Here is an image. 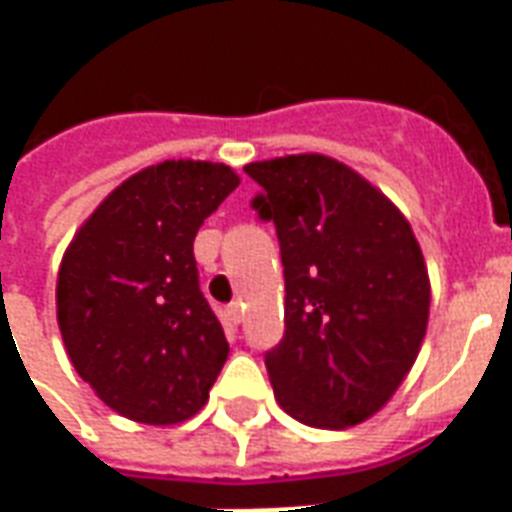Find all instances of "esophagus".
I'll list each match as a JSON object with an SVG mask.
<instances>
[{"label": "esophagus", "instance_id": "1", "mask_svg": "<svg viewBox=\"0 0 512 512\" xmlns=\"http://www.w3.org/2000/svg\"><path fill=\"white\" fill-rule=\"evenodd\" d=\"M227 321L235 323V326L244 321V304H241V301H233V304L227 307Z\"/></svg>", "mask_w": 512, "mask_h": 512}]
</instances>
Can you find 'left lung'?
I'll list each match as a JSON object with an SVG mask.
<instances>
[{
	"mask_svg": "<svg viewBox=\"0 0 512 512\" xmlns=\"http://www.w3.org/2000/svg\"><path fill=\"white\" fill-rule=\"evenodd\" d=\"M252 208L274 222L285 266V337L266 354L279 406L343 430L386 406L428 329L430 279L406 216L321 153L246 164Z\"/></svg>",
	"mask_w": 512,
	"mask_h": 512,
	"instance_id": "8db88e82",
	"label": "left lung"
}]
</instances>
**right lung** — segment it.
<instances>
[{"mask_svg": "<svg viewBox=\"0 0 512 512\" xmlns=\"http://www.w3.org/2000/svg\"><path fill=\"white\" fill-rule=\"evenodd\" d=\"M241 183L213 161H161L123 180L73 235L57 323L76 373L145 425L194 417L230 345L200 290L194 235Z\"/></svg>", "mask_w": 512, "mask_h": 512, "instance_id": "right-lung-1", "label": "right lung"}]
</instances>
